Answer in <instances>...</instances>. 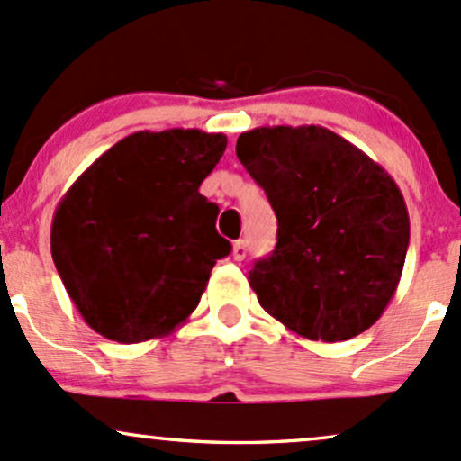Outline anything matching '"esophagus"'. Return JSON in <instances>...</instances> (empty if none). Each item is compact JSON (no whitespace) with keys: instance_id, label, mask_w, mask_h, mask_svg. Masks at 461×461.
Masks as SVG:
<instances>
[{"instance_id":"obj_1","label":"esophagus","mask_w":461,"mask_h":461,"mask_svg":"<svg viewBox=\"0 0 461 461\" xmlns=\"http://www.w3.org/2000/svg\"><path fill=\"white\" fill-rule=\"evenodd\" d=\"M246 257H248L246 241L240 240V241L232 243V258H235V261H243V258H246Z\"/></svg>"}]
</instances>
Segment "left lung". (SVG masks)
Returning a JSON list of instances; mask_svg holds the SVG:
<instances>
[{"instance_id":"obj_1","label":"left lung","mask_w":461,"mask_h":461,"mask_svg":"<svg viewBox=\"0 0 461 461\" xmlns=\"http://www.w3.org/2000/svg\"><path fill=\"white\" fill-rule=\"evenodd\" d=\"M237 157L278 218L276 250L248 274L258 304L311 340L369 330L397 291L410 243L393 176L317 124L252 129Z\"/></svg>"}]
</instances>
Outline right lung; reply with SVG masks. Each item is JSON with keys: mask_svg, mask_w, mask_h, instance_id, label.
<instances>
[{"mask_svg": "<svg viewBox=\"0 0 461 461\" xmlns=\"http://www.w3.org/2000/svg\"><path fill=\"white\" fill-rule=\"evenodd\" d=\"M224 133L127 135L58 203L51 257L84 321L116 343L175 332L196 311L230 241L218 204L198 192L224 155Z\"/></svg>", "mask_w": 461, "mask_h": 461, "instance_id": "right-lung-1", "label": "right lung"}]
</instances>
